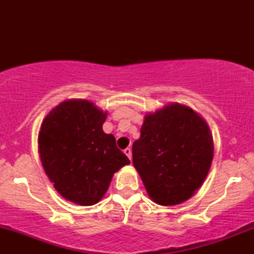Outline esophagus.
Returning a JSON list of instances; mask_svg holds the SVG:
<instances>
[{"instance_id":"obj_1","label":"esophagus","mask_w":254,"mask_h":254,"mask_svg":"<svg viewBox=\"0 0 254 254\" xmlns=\"http://www.w3.org/2000/svg\"><path fill=\"white\" fill-rule=\"evenodd\" d=\"M124 152L127 155L128 158L131 159V149H130V148H126V149H125V150H124Z\"/></svg>"}]
</instances>
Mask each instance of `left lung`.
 <instances>
[{
	"label": "left lung",
	"mask_w": 254,
	"mask_h": 254,
	"mask_svg": "<svg viewBox=\"0 0 254 254\" xmlns=\"http://www.w3.org/2000/svg\"><path fill=\"white\" fill-rule=\"evenodd\" d=\"M214 157L206 120L179 103L144 116L133 143V164L148 195L161 206L189 200L202 186Z\"/></svg>",
	"instance_id": "left-lung-1"
}]
</instances>
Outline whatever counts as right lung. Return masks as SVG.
I'll return each mask as SVG.
<instances>
[{
    "instance_id": "right-lung-1",
    "label": "right lung",
    "mask_w": 254,
    "mask_h": 254,
    "mask_svg": "<svg viewBox=\"0 0 254 254\" xmlns=\"http://www.w3.org/2000/svg\"><path fill=\"white\" fill-rule=\"evenodd\" d=\"M107 112L86 99H68L45 117L38 150L48 179L65 200L92 206L109 190L114 173L130 163L103 130Z\"/></svg>"
}]
</instances>
